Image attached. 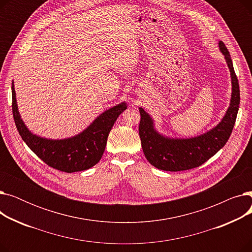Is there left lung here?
<instances>
[{"instance_id":"1","label":"left lung","mask_w":252,"mask_h":252,"mask_svg":"<svg viewBox=\"0 0 252 252\" xmlns=\"http://www.w3.org/2000/svg\"><path fill=\"white\" fill-rule=\"evenodd\" d=\"M220 49L226 58L232 77L230 107L221 122L206 134L191 139H169L159 135L153 127L152 118L140 108L139 135L147 160L158 169L181 171L198 167L214 156L229 140L240 104L239 83L236 76L230 53L220 41Z\"/></svg>"}]
</instances>
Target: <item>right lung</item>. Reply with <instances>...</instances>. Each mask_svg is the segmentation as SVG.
Listing matches in <instances>:
<instances>
[{
	"label": "right lung",
	"mask_w": 252,
	"mask_h": 252,
	"mask_svg": "<svg viewBox=\"0 0 252 252\" xmlns=\"http://www.w3.org/2000/svg\"><path fill=\"white\" fill-rule=\"evenodd\" d=\"M126 104L121 103L106 110L79 135L64 140H48L32 135L19 115L14 84L12 83V112L19 135L32 151L49 166L74 173L97 164L104 153L110 130Z\"/></svg>",
	"instance_id": "1"
}]
</instances>
